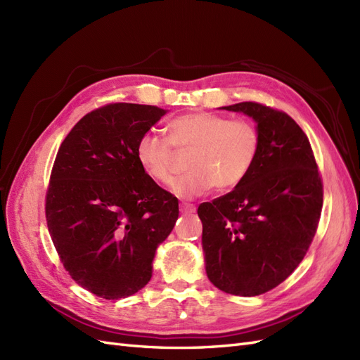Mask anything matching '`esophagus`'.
<instances>
[{
	"mask_svg": "<svg viewBox=\"0 0 360 360\" xmlns=\"http://www.w3.org/2000/svg\"><path fill=\"white\" fill-rule=\"evenodd\" d=\"M180 212L181 213H193L195 212V205L193 204H181L180 205Z\"/></svg>",
	"mask_w": 360,
	"mask_h": 360,
	"instance_id": "obj_1",
	"label": "esophagus"
}]
</instances>
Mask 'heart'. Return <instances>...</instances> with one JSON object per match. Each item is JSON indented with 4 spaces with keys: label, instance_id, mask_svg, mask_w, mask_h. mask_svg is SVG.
I'll use <instances>...</instances> for the list:
<instances>
[{
    "label": "heart",
    "instance_id": "b5f03b06",
    "mask_svg": "<svg viewBox=\"0 0 360 360\" xmlns=\"http://www.w3.org/2000/svg\"><path fill=\"white\" fill-rule=\"evenodd\" d=\"M168 139L144 134L135 155L141 169L160 186H169L176 177L177 153H188L186 176L174 184L180 198L201 197L213 186L231 191L252 171L261 148L258 127L248 120H230L213 112L179 115L167 126Z\"/></svg>",
    "mask_w": 360,
    "mask_h": 360
}]
</instances>
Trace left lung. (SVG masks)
Listing matches in <instances>:
<instances>
[{
  "mask_svg": "<svg viewBox=\"0 0 360 360\" xmlns=\"http://www.w3.org/2000/svg\"><path fill=\"white\" fill-rule=\"evenodd\" d=\"M224 110L255 120L261 148L242 184L198 207L205 271L214 287L250 297L278 287L307 255L323 181L308 136L288 114L257 102Z\"/></svg>",
  "mask_w": 360,
  "mask_h": 360,
  "instance_id": "1",
  "label": "left lung"
}]
</instances>
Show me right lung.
Here are the masks:
<instances>
[{
    "label": "right lung",
    "mask_w": 360,
    "mask_h": 360,
    "mask_svg": "<svg viewBox=\"0 0 360 360\" xmlns=\"http://www.w3.org/2000/svg\"><path fill=\"white\" fill-rule=\"evenodd\" d=\"M165 114L136 103L97 108L73 126L53 162L45 205L52 243L76 284L106 300L148 284L156 249L179 217V200L135 155Z\"/></svg>",
    "instance_id": "obj_1"
}]
</instances>
